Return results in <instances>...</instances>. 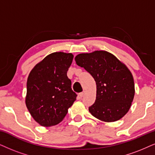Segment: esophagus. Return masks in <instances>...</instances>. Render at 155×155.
Here are the masks:
<instances>
[{"label": "esophagus", "instance_id": "obj_1", "mask_svg": "<svg viewBox=\"0 0 155 155\" xmlns=\"http://www.w3.org/2000/svg\"><path fill=\"white\" fill-rule=\"evenodd\" d=\"M85 94H86V92L84 91L83 92H81V93H80V94H79V97H81H81H84V95H85Z\"/></svg>", "mask_w": 155, "mask_h": 155}]
</instances>
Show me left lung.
I'll return each mask as SVG.
<instances>
[{
	"label": "left lung",
	"mask_w": 155,
	"mask_h": 155,
	"mask_svg": "<svg viewBox=\"0 0 155 155\" xmlns=\"http://www.w3.org/2000/svg\"><path fill=\"white\" fill-rule=\"evenodd\" d=\"M75 61L97 84L96 101L89 112L106 122L122 118L130 110L135 92L132 74L126 65L106 51L78 54Z\"/></svg>",
	"instance_id": "obj_1"
}]
</instances>
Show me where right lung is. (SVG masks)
<instances>
[{"label": "right lung", "mask_w": 155, "mask_h": 155, "mask_svg": "<svg viewBox=\"0 0 155 155\" xmlns=\"http://www.w3.org/2000/svg\"><path fill=\"white\" fill-rule=\"evenodd\" d=\"M74 55L52 53L37 64L27 80L25 105L34 120L51 127L63 120L76 99L67 71Z\"/></svg>", "instance_id": "1"}]
</instances>
